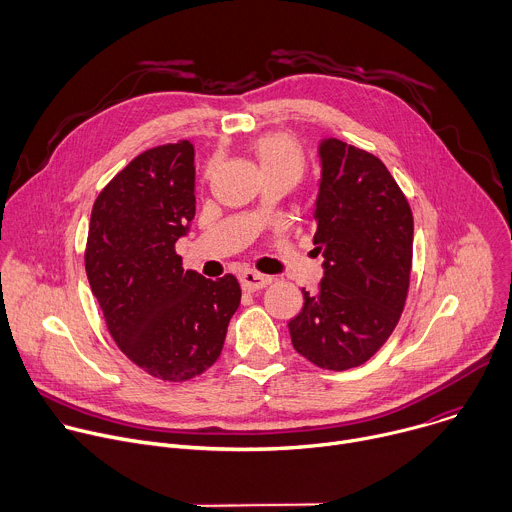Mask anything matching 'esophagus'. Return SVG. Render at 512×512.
<instances>
[{
	"label": "esophagus",
	"instance_id": "34e87169",
	"mask_svg": "<svg viewBox=\"0 0 512 512\" xmlns=\"http://www.w3.org/2000/svg\"><path fill=\"white\" fill-rule=\"evenodd\" d=\"M271 283V277L263 275V273H257L253 269H245L241 273V285L245 291H257V289H263Z\"/></svg>",
	"mask_w": 512,
	"mask_h": 512
}]
</instances>
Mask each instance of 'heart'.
<instances>
[{
  "mask_svg": "<svg viewBox=\"0 0 512 512\" xmlns=\"http://www.w3.org/2000/svg\"><path fill=\"white\" fill-rule=\"evenodd\" d=\"M251 150L259 160V166L265 178L275 174H289L294 178H300L306 170V152L302 148V143L289 133H283V131L265 133L251 143ZM214 166H216V158H212L206 164V176L212 174Z\"/></svg>",
  "mask_w": 512,
  "mask_h": 512,
  "instance_id": "1",
  "label": "heart"
}]
</instances>
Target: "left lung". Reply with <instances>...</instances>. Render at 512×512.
I'll list each match as a JSON object with an SVG mask.
<instances>
[{"instance_id":"1","label":"left lung","mask_w":512,"mask_h":512,"mask_svg":"<svg viewBox=\"0 0 512 512\" xmlns=\"http://www.w3.org/2000/svg\"><path fill=\"white\" fill-rule=\"evenodd\" d=\"M322 178L314 245L324 257L316 294L291 320L294 348L320 369L367 362L391 336L405 308L413 214L405 194L373 154L340 139L320 143Z\"/></svg>"}]
</instances>
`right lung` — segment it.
I'll return each mask as SVG.
<instances>
[{
	"label": "right lung",
	"instance_id": "obj_1",
	"mask_svg": "<svg viewBox=\"0 0 512 512\" xmlns=\"http://www.w3.org/2000/svg\"><path fill=\"white\" fill-rule=\"evenodd\" d=\"M194 212V145H158L101 190L85 249L109 334L139 369L170 383L212 367L241 304L235 275L212 281L182 267L176 241Z\"/></svg>",
	"mask_w": 512,
	"mask_h": 512
}]
</instances>
